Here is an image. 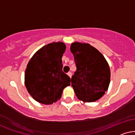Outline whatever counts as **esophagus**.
<instances>
[{"instance_id":"34e87169","label":"esophagus","mask_w":135,"mask_h":135,"mask_svg":"<svg viewBox=\"0 0 135 135\" xmlns=\"http://www.w3.org/2000/svg\"><path fill=\"white\" fill-rule=\"evenodd\" d=\"M67 75H69V76L71 77V75H72V73H71V72H70H70H69V73H67Z\"/></svg>"}]
</instances>
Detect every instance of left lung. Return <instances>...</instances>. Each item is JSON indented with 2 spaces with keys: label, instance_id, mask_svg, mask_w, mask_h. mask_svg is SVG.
Returning a JSON list of instances; mask_svg holds the SVG:
<instances>
[{
  "label": "left lung",
  "instance_id": "obj_1",
  "mask_svg": "<svg viewBox=\"0 0 135 135\" xmlns=\"http://www.w3.org/2000/svg\"><path fill=\"white\" fill-rule=\"evenodd\" d=\"M76 70L71 77V86L78 99L94 102L108 89L110 67L103 55L89 44L73 42L70 46Z\"/></svg>",
  "mask_w": 135,
  "mask_h": 135
}]
</instances>
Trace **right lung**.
Instances as JSON below:
<instances>
[{
	"label": "right lung",
	"instance_id": "right-lung-1",
	"mask_svg": "<svg viewBox=\"0 0 135 135\" xmlns=\"http://www.w3.org/2000/svg\"><path fill=\"white\" fill-rule=\"evenodd\" d=\"M66 49L64 42H52L36 52L27 65L25 84L34 99L52 104L60 99L71 79L62 71V57Z\"/></svg>",
	"mask_w": 135,
	"mask_h": 135
}]
</instances>
